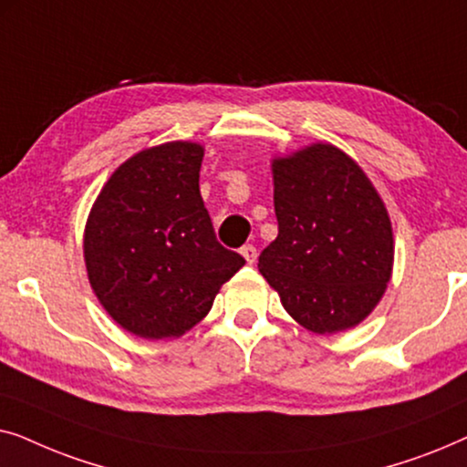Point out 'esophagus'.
Segmentation results:
<instances>
[{
	"mask_svg": "<svg viewBox=\"0 0 467 467\" xmlns=\"http://www.w3.org/2000/svg\"><path fill=\"white\" fill-rule=\"evenodd\" d=\"M240 254L246 259V264H254L257 261V248L253 244H244L240 248Z\"/></svg>",
	"mask_w": 467,
	"mask_h": 467,
	"instance_id": "1",
	"label": "esophagus"
}]
</instances>
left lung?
Masks as SVG:
<instances>
[{"label": "left lung", "instance_id": "obj_1", "mask_svg": "<svg viewBox=\"0 0 467 467\" xmlns=\"http://www.w3.org/2000/svg\"><path fill=\"white\" fill-rule=\"evenodd\" d=\"M278 235L259 272L312 334L359 325L393 272L387 206L355 159L329 142L272 159Z\"/></svg>", "mask_w": 467, "mask_h": 467}]
</instances>
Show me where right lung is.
<instances>
[{
  "mask_svg": "<svg viewBox=\"0 0 467 467\" xmlns=\"http://www.w3.org/2000/svg\"><path fill=\"white\" fill-rule=\"evenodd\" d=\"M203 146L165 142L136 152L101 187L82 251L104 310L146 340L181 337L244 265L216 242L200 195Z\"/></svg>",
  "mask_w": 467,
  "mask_h": 467,
  "instance_id": "right-lung-1",
  "label": "right lung"
}]
</instances>
